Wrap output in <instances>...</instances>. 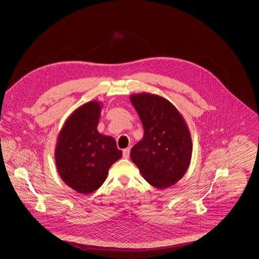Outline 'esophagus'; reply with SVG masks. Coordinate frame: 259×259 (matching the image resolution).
Segmentation results:
<instances>
[{"instance_id": "34e87169", "label": "esophagus", "mask_w": 259, "mask_h": 259, "mask_svg": "<svg viewBox=\"0 0 259 259\" xmlns=\"http://www.w3.org/2000/svg\"><path fill=\"white\" fill-rule=\"evenodd\" d=\"M122 156L125 159H128L130 157V148H125L122 152Z\"/></svg>"}]
</instances>
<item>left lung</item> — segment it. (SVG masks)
I'll return each mask as SVG.
<instances>
[{"mask_svg": "<svg viewBox=\"0 0 259 259\" xmlns=\"http://www.w3.org/2000/svg\"><path fill=\"white\" fill-rule=\"evenodd\" d=\"M144 127V138L130 157L148 184L163 189L186 172L192 153L189 131L181 113L166 99L148 93L130 98Z\"/></svg>", "mask_w": 259, "mask_h": 259, "instance_id": "8db88e82", "label": "left lung"}]
</instances>
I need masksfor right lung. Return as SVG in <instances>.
<instances>
[{"label": "right lung", "instance_id": "1", "mask_svg": "<svg viewBox=\"0 0 259 259\" xmlns=\"http://www.w3.org/2000/svg\"><path fill=\"white\" fill-rule=\"evenodd\" d=\"M101 106L92 101L68 118L55 150L57 170L75 191L88 194L104 184L111 165L121 158L115 140L97 131Z\"/></svg>", "mask_w": 259, "mask_h": 259}]
</instances>
